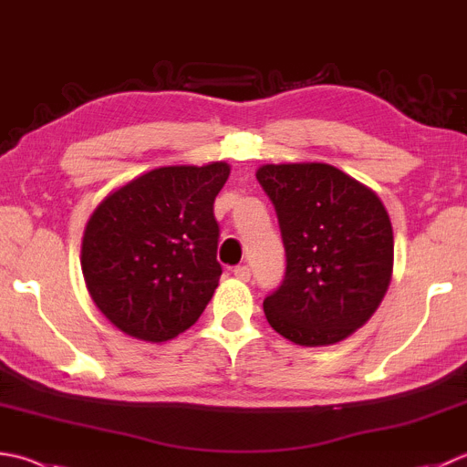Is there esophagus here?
<instances>
[{"instance_id": "esophagus-1", "label": "esophagus", "mask_w": 467, "mask_h": 467, "mask_svg": "<svg viewBox=\"0 0 467 467\" xmlns=\"http://www.w3.org/2000/svg\"><path fill=\"white\" fill-rule=\"evenodd\" d=\"M233 273H234V277L241 279V281H249L251 279V269L246 267V265H239V267L233 269Z\"/></svg>"}]
</instances>
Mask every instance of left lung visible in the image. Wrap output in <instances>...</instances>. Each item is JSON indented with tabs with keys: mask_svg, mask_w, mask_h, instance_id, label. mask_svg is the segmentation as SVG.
Wrapping results in <instances>:
<instances>
[{
	"mask_svg": "<svg viewBox=\"0 0 467 467\" xmlns=\"http://www.w3.org/2000/svg\"><path fill=\"white\" fill-rule=\"evenodd\" d=\"M257 180L275 206L287 263L263 301L267 322L299 346L344 340L389 289L395 241L385 206L330 163H267Z\"/></svg>",
	"mask_w": 467,
	"mask_h": 467,
	"instance_id": "obj_1",
	"label": "left lung"
}]
</instances>
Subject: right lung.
<instances>
[{"mask_svg":"<svg viewBox=\"0 0 467 467\" xmlns=\"http://www.w3.org/2000/svg\"><path fill=\"white\" fill-rule=\"evenodd\" d=\"M226 161L166 166L111 192L88 218L80 267L109 322L145 342H166L196 322L223 275L214 198Z\"/></svg>","mask_w":467,"mask_h":467,"instance_id":"obj_1","label":"right lung"}]
</instances>
